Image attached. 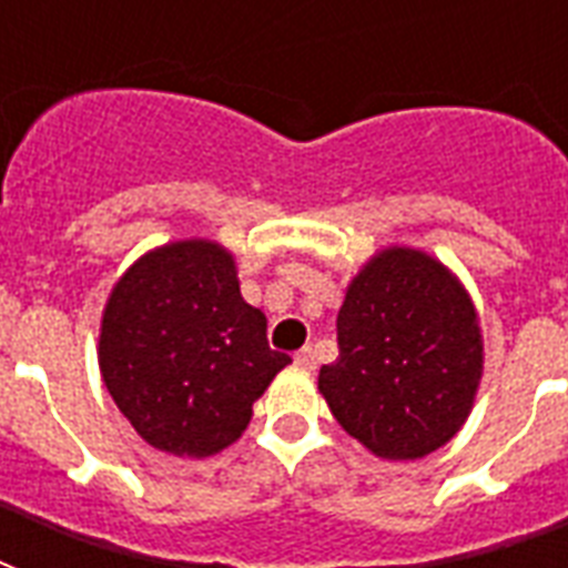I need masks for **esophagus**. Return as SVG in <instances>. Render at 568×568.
Returning a JSON list of instances; mask_svg holds the SVG:
<instances>
[{
    "label": "esophagus",
    "instance_id": "esophagus-1",
    "mask_svg": "<svg viewBox=\"0 0 568 568\" xmlns=\"http://www.w3.org/2000/svg\"><path fill=\"white\" fill-rule=\"evenodd\" d=\"M294 365H297V368H303V372H312V368H315V354H312V347H303V351H297V354H294Z\"/></svg>",
    "mask_w": 568,
    "mask_h": 568
}]
</instances>
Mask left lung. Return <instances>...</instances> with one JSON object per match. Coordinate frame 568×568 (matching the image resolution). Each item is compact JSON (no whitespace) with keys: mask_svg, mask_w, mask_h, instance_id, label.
I'll use <instances>...</instances> for the list:
<instances>
[{"mask_svg":"<svg viewBox=\"0 0 568 568\" xmlns=\"http://www.w3.org/2000/svg\"><path fill=\"white\" fill-rule=\"evenodd\" d=\"M338 359L318 388L329 413L383 459H418L466 424L484 374L475 303L424 250H379L338 310Z\"/></svg>","mask_w":568,"mask_h":568,"instance_id":"obj_1","label":"left lung"}]
</instances>
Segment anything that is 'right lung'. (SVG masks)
Wrapping results in <instances>:
<instances>
[{
	"instance_id": "obj_1",
	"label": "right lung",
	"mask_w": 568,
	"mask_h": 568,
	"mask_svg": "<svg viewBox=\"0 0 568 568\" xmlns=\"http://www.w3.org/2000/svg\"><path fill=\"white\" fill-rule=\"evenodd\" d=\"M288 363L267 347V318L241 297L235 258L214 241L144 253L102 312L105 388L138 436L173 457L232 445Z\"/></svg>"
}]
</instances>
